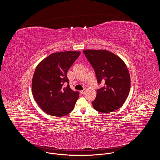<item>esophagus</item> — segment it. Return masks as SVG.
Returning <instances> with one entry per match:
<instances>
[{"label": "esophagus", "instance_id": "obj_1", "mask_svg": "<svg viewBox=\"0 0 160 160\" xmlns=\"http://www.w3.org/2000/svg\"><path fill=\"white\" fill-rule=\"evenodd\" d=\"M80 92H81V93H82V94H84V93H85V89H83V90L81 91H80Z\"/></svg>", "mask_w": 160, "mask_h": 160}]
</instances>
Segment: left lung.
<instances>
[{"label": "left lung", "mask_w": 160, "mask_h": 160, "mask_svg": "<svg viewBox=\"0 0 160 160\" xmlns=\"http://www.w3.org/2000/svg\"><path fill=\"white\" fill-rule=\"evenodd\" d=\"M83 52L95 71L98 83H104L97 90L96 98L92 102L94 109L102 113L119 109L127 98L131 86L125 63L107 50H86Z\"/></svg>", "instance_id": "8db88e82"}]
</instances>
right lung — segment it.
<instances>
[{
	"mask_svg": "<svg viewBox=\"0 0 160 160\" xmlns=\"http://www.w3.org/2000/svg\"><path fill=\"white\" fill-rule=\"evenodd\" d=\"M80 54V52L72 51L54 53L41 61L35 69L32 93L47 114L60 117L73 110L80 93L70 88L67 74Z\"/></svg>",
	"mask_w": 160,
	"mask_h": 160,
	"instance_id": "obj_1",
	"label": "right lung"
}]
</instances>
